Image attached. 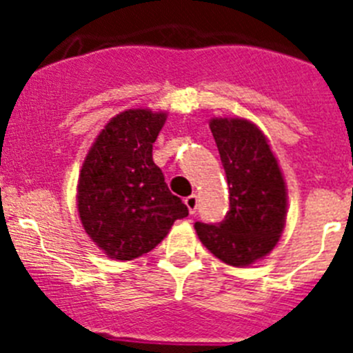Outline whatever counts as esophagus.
<instances>
[{
    "label": "esophagus",
    "mask_w": 353,
    "mask_h": 353,
    "mask_svg": "<svg viewBox=\"0 0 353 353\" xmlns=\"http://www.w3.org/2000/svg\"><path fill=\"white\" fill-rule=\"evenodd\" d=\"M183 203L187 205V208H189V214H196V208H198V196L196 194H191L187 196L185 199H183Z\"/></svg>",
    "instance_id": "obj_1"
}]
</instances>
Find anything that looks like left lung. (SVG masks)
Segmentation results:
<instances>
[{
	"instance_id": "left-lung-1",
	"label": "left lung",
	"mask_w": 353,
	"mask_h": 353,
	"mask_svg": "<svg viewBox=\"0 0 353 353\" xmlns=\"http://www.w3.org/2000/svg\"><path fill=\"white\" fill-rule=\"evenodd\" d=\"M212 136L230 187V210L215 224L196 223L205 248L233 267L269 254L286 219V187L269 141L242 118H214Z\"/></svg>"
}]
</instances>
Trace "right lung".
Returning <instances> with one entry per match:
<instances>
[{
  "label": "right lung",
  "mask_w": 353,
  "mask_h": 353,
  "mask_svg": "<svg viewBox=\"0 0 353 353\" xmlns=\"http://www.w3.org/2000/svg\"><path fill=\"white\" fill-rule=\"evenodd\" d=\"M166 121L164 113L129 109L104 127L86 155L77 185V210L84 232L111 258L143 256L189 215L171 194L152 146Z\"/></svg>",
  "instance_id": "obj_1"
}]
</instances>
